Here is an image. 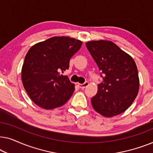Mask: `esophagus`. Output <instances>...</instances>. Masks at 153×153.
<instances>
[{
    "mask_svg": "<svg viewBox=\"0 0 153 153\" xmlns=\"http://www.w3.org/2000/svg\"><path fill=\"white\" fill-rule=\"evenodd\" d=\"M88 82H87V81H85V83H79L78 84V85H79V87L80 88H86L88 85Z\"/></svg>",
    "mask_w": 153,
    "mask_h": 153,
    "instance_id": "obj_1",
    "label": "esophagus"
}]
</instances>
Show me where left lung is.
<instances>
[{
    "instance_id": "obj_1",
    "label": "left lung",
    "mask_w": 153,
    "mask_h": 153,
    "mask_svg": "<svg viewBox=\"0 0 153 153\" xmlns=\"http://www.w3.org/2000/svg\"><path fill=\"white\" fill-rule=\"evenodd\" d=\"M85 46L102 77L97 93L91 98L94 109L105 117L124 112L139 92V74L134 60L111 41H91Z\"/></svg>"
}]
</instances>
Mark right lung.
I'll return each instance as SVG.
<instances>
[{
    "instance_id": "right-lung-1",
    "label": "right lung",
    "mask_w": 153,
    "mask_h": 153,
    "mask_svg": "<svg viewBox=\"0 0 153 153\" xmlns=\"http://www.w3.org/2000/svg\"><path fill=\"white\" fill-rule=\"evenodd\" d=\"M82 42L69 37H53L29 49L22 70V80L32 101L45 109L65 104L74 85L60 72L68 70L70 60Z\"/></svg>"
}]
</instances>
